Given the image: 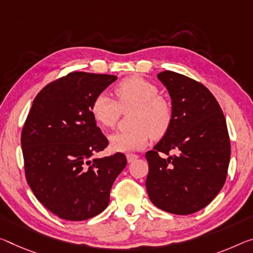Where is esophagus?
<instances>
[{
	"label": "esophagus",
	"instance_id": "34e87169",
	"mask_svg": "<svg viewBox=\"0 0 253 253\" xmlns=\"http://www.w3.org/2000/svg\"><path fill=\"white\" fill-rule=\"evenodd\" d=\"M126 158H127L128 163H131V162H134L135 160L138 159V155H136V154H127Z\"/></svg>",
	"mask_w": 253,
	"mask_h": 253
}]
</instances>
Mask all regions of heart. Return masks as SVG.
I'll list each match as a JSON object with an SVG mask.
<instances>
[{"instance_id":"b5f03b06","label":"heart","mask_w":253,"mask_h":253,"mask_svg":"<svg viewBox=\"0 0 253 253\" xmlns=\"http://www.w3.org/2000/svg\"><path fill=\"white\" fill-rule=\"evenodd\" d=\"M116 100L105 92L97 94L91 103V114L99 126L115 127L122 110L134 108L130 130L117 131L109 136L110 147L116 152L143 150L151 135L161 137L172 122L170 101L159 94L158 86L141 76H129L114 89Z\"/></svg>"}]
</instances>
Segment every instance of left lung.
Here are the masks:
<instances>
[{"instance_id": "8db88e82", "label": "left lung", "mask_w": 253, "mask_h": 253, "mask_svg": "<svg viewBox=\"0 0 253 253\" xmlns=\"http://www.w3.org/2000/svg\"><path fill=\"white\" fill-rule=\"evenodd\" d=\"M158 79L173 114L169 129L145 154L147 194L160 210L189 215L206 207L225 182L231 155L225 117L202 83L171 71Z\"/></svg>"}]
</instances>
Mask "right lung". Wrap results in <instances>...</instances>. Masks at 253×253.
Returning a JSON list of instances; mask_svg holds the SVG:
<instances>
[{
    "label": "right lung",
    "instance_id": "1",
    "mask_svg": "<svg viewBox=\"0 0 253 253\" xmlns=\"http://www.w3.org/2000/svg\"><path fill=\"white\" fill-rule=\"evenodd\" d=\"M117 76L73 72L35 98L21 134L28 184L58 217L84 220L107 208L112 183L126 167L123 153L92 158L108 139L91 114L94 97Z\"/></svg>",
    "mask_w": 253,
    "mask_h": 253
}]
</instances>
